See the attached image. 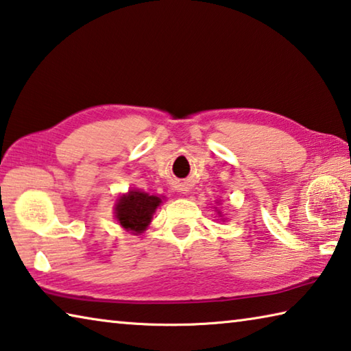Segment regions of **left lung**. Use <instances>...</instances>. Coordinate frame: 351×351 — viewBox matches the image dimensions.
I'll list each match as a JSON object with an SVG mask.
<instances>
[{"mask_svg":"<svg viewBox=\"0 0 351 351\" xmlns=\"http://www.w3.org/2000/svg\"><path fill=\"white\" fill-rule=\"evenodd\" d=\"M216 212H218V215H219V216H221V215H222V213H221V212H219V210H216Z\"/></svg>","mask_w":351,"mask_h":351,"instance_id":"left-lung-1","label":"left lung"}]
</instances>
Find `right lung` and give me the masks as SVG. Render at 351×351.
Masks as SVG:
<instances>
[{
	"label": "right lung",
	"instance_id": "right-lung-1",
	"mask_svg": "<svg viewBox=\"0 0 351 351\" xmlns=\"http://www.w3.org/2000/svg\"><path fill=\"white\" fill-rule=\"evenodd\" d=\"M161 202L162 199L156 195L132 189L129 193L119 196L114 204V218L124 230L133 234H141L147 230L154 213Z\"/></svg>",
	"mask_w": 351,
	"mask_h": 351
}]
</instances>
